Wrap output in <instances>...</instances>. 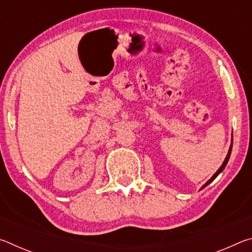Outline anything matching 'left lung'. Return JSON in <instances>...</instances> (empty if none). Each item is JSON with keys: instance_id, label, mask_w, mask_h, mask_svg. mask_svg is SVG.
I'll return each instance as SVG.
<instances>
[{"instance_id": "left-lung-1", "label": "left lung", "mask_w": 252, "mask_h": 252, "mask_svg": "<svg viewBox=\"0 0 252 252\" xmlns=\"http://www.w3.org/2000/svg\"><path fill=\"white\" fill-rule=\"evenodd\" d=\"M232 142H233V135L231 136V144H230V148H229V151H228V155H227V157H225V159H224V161H223V163H222V165H221V167L218 169V171H217L215 174H213V176L211 177V179L210 180H208L206 183H204L203 185V187L201 188V189H203L204 187H207L209 183H211L213 180H215V179L219 176V174L223 171V169L225 168V165H227V163H228V161H229V158H230V155H231V150H232Z\"/></svg>"}]
</instances>
